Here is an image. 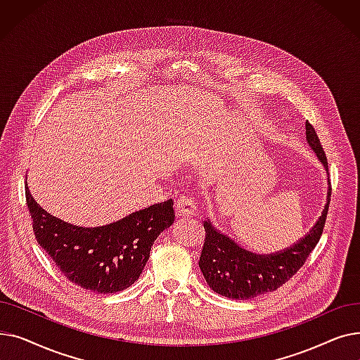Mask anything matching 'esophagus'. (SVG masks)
<instances>
[{
    "label": "esophagus",
    "mask_w": 360,
    "mask_h": 360,
    "mask_svg": "<svg viewBox=\"0 0 360 360\" xmlns=\"http://www.w3.org/2000/svg\"><path fill=\"white\" fill-rule=\"evenodd\" d=\"M175 212L178 216H186V217H193L197 214L198 209L197 205L194 202L193 198L190 197H179L176 201H175Z\"/></svg>",
    "instance_id": "1"
}]
</instances>
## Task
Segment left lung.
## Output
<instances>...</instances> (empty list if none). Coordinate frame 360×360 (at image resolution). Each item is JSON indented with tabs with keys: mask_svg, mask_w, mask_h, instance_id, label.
<instances>
[{
	"mask_svg": "<svg viewBox=\"0 0 360 360\" xmlns=\"http://www.w3.org/2000/svg\"><path fill=\"white\" fill-rule=\"evenodd\" d=\"M305 129L309 147L328 174L324 150L321 147L314 127L308 121ZM330 197L331 186L328 179L327 204L309 232L288 250L267 255L243 250L239 247V243L228 235H223L210 220H207L204 223L205 240L198 261L205 281L216 293L235 300L254 299L264 293L277 290L304 266V262L318 243L326 224Z\"/></svg>",
	"mask_w": 360,
	"mask_h": 360,
	"instance_id": "8db88e82",
	"label": "left lung"
}]
</instances>
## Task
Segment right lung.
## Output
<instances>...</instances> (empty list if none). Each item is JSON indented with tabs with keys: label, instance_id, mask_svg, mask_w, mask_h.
<instances>
[{
	"label": "right lung",
	"instance_id": "1",
	"mask_svg": "<svg viewBox=\"0 0 360 360\" xmlns=\"http://www.w3.org/2000/svg\"><path fill=\"white\" fill-rule=\"evenodd\" d=\"M26 200L37 243L70 281L96 293L121 292L139 280L153 242L175 220L167 200L106 226L80 228L45 212L27 184Z\"/></svg>",
	"mask_w": 360,
	"mask_h": 360
}]
</instances>
